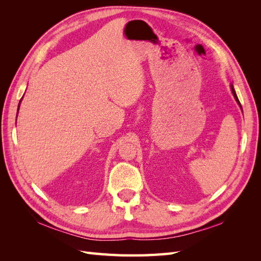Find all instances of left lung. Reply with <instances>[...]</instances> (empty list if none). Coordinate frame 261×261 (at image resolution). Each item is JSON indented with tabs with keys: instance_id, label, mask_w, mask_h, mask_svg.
I'll return each instance as SVG.
<instances>
[{
	"instance_id": "1",
	"label": "left lung",
	"mask_w": 261,
	"mask_h": 261,
	"mask_svg": "<svg viewBox=\"0 0 261 261\" xmlns=\"http://www.w3.org/2000/svg\"><path fill=\"white\" fill-rule=\"evenodd\" d=\"M231 90H232V93H233V96H234V98H235L236 102H238V103L240 105V107L242 108V106H241V103H240V100H239L238 96H236V93H235V90H234V87H233V85H231Z\"/></svg>"
}]
</instances>
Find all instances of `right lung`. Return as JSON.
Returning a JSON list of instances; mask_svg holds the SVG:
<instances>
[{"label": "right lung", "instance_id": "right-lung-1", "mask_svg": "<svg viewBox=\"0 0 261 261\" xmlns=\"http://www.w3.org/2000/svg\"><path fill=\"white\" fill-rule=\"evenodd\" d=\"M21 99H22V98H21ZM21 99H20V100H21ZM19 106H20V101H19V105H18V110H19ZM18 110H17V114H18Z\"/></svg>", "mask_w": 261, "mask_h": 261}]
</instances>
